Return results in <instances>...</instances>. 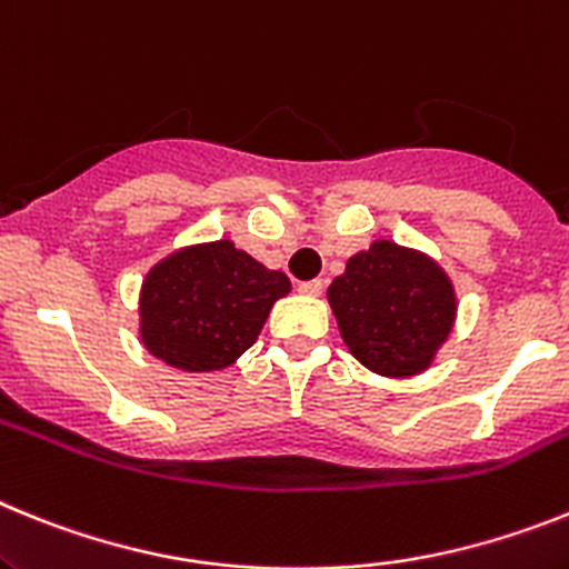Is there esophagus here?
<instances>
[{
    "mask_svg": "<svg viewBox=\"0 0 569 569\" xmlns=\"http://www.w3.org/2000/svg\"><path fill=\"white\" fill-rule=\"evenodd\" d=\"M323 280H303V283H298V291L309 295V298H318V295H323Z\"/></svg>",
    "mask_w": 569,
    "mask_h": 569,
    "instance_id": "1",
    "label": "esophagus"
}]
</instances>
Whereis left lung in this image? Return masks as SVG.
<instances>
[{"mask_svg":"<svg viewBox=\"0 0 569 569\" xmlns=\"http://www.w3.org/2000/svg\"><path fill=\"white\" fill-rule=\"evenodd\" d=\"M343 343L367 369L412 378L429 369L456 323V289L447 271L415 249L375 240L349 257L329 286Z\"/></svg>","mask_w":569,"mask_h":569,"instance_id":"8db88e82","label":"left lung"}]
</instances>
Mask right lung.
<instances>
[{
  "label": "right lung",
  "instance_id": "add662e5",
  "mask_svg": "<svg viewBox=\"0 0 569 569\" xmlns=\"http://www.w3.org/2000/svg\"><path fill=\"white\" fill-rule=\"evenodd\" d=\"M291 289L231 240L186 246L148 271L140 291V338L182 372L231 367L257 340L271 306Z\"/></svg>",
  "mask_w": 569,
  "mask_h": 569
}]
</instances>
